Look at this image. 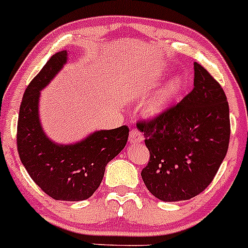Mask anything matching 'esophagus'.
<instances>
[{"instance_id": "34e87169", "label": "esophagus", "mask_w": 248, "mask_h": 248, "mask_svg": "<svg viewBox=\"0 0 248 248\" xmlns=\"http://www.w3.org/2000/svg\"><path fill=\"white\" fill-rule=\"evenodd\" d=\"M143 140H144V136L141 135L138 130L132 129L131 131H130V135H129L130 144H139V143H141Z\"/></svg>"}]
</instances>
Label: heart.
<instances>
[{"label":"heart","instance_id":"b5f03b06","mask_svg":"<svg viewBox=\"0 0 248 248\" xmlns=\"http://www.w3.org/2000/svg\"><path fill=\"white\" fill-rule=\"evenodd\" d=\"M184 88V80L180 76L173 77L164 84L144 105V112L150 117H158L166 112L178 94Z\"/></svg>","mask_w":248,"mask_h":248}]
</instances>
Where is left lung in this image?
<instances>
[{"mask_svg": "<svg viewBox=\"0 0 248 248\" xmlns=\"http://www.w3.org/2000/svg\"><path fill=\"white\" fill-rule=\"evenodd\" d=\"M193 65V90L163 115L137 124L150 151L141 178L163 202L198 196L211 184L229 149L226 94L204 66Z\"/></svg>", "mask_w": 248, "mask_h": 248, "instance_id": "obj_1", "label": "left lung"}]
</instances>
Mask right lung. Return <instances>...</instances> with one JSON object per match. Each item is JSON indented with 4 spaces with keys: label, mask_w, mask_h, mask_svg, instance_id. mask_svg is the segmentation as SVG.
Here are the masks:
<instances>
[{
    "label": "right lung",
    "mask_w": 248,
    "mask_h": 248,
    "mask_svg": "<svg viewBox=\"0 0 248 248\" xmlns=\"http://www.w3.org/2000/svg\"><path fill=\"white\" fill-rule=\"evenodd\" d=\"M66 62V50L52 55L26 89L19 107L17 150L42 191L55 200L80 202L90 198L101 185L105 166L126 145L129 127L99 130L72 144H58L46 135L38 115L41 91Z\"/></svg>",
    "instance_id": "right-lung-1"
}]
</instances>
